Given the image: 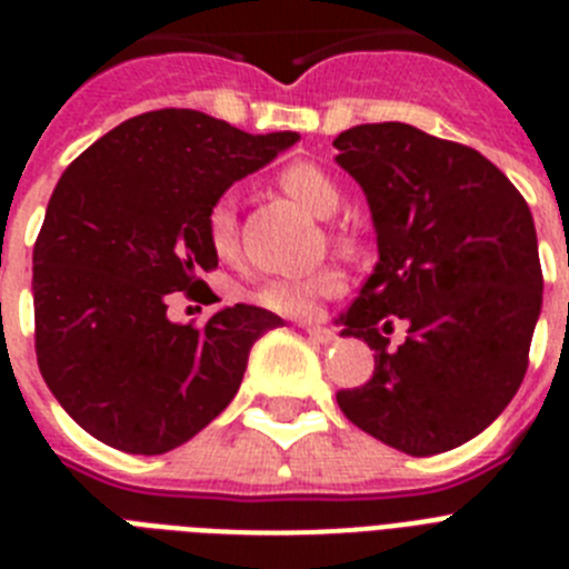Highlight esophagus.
<instances>
[{
  "label": "esophagus",
  "instance_id": "34e87169",
  "mask_svg": "<svg viewBox=\"0 0 569 569\" xmlns=\"http://www.w3.org/2000/svg\"><path fill=\"white\" fill-rule=\"evenodd\" d=\"M305 333H308L313 341H319V345H330V341L336 339L333 330L321 328V325H305Z\"/></svg>",
  "mask_w": 569,
  "mask_h": 569
}]
</instances>
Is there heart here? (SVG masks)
Returning a JSON list of instances; mask_svg holds the SVG:
<instances>
[{"label": "heart", "instance_id": "1", "mask_svg": "<svg viewBox=\"0 0 569 569\" xmlns=\"http://www.w3.org/2000/svg\"><path fill=\"white\" fill-rule=\"evenodd\" d=\"M276 184L284 193L299 202L301 208L310 210L319 219H328L336 213L341 202V190L336 184L333 176L325 168L305 159L288 162L276 173ZM204 233H208V244L219 259H233L239 250V224H236V210L228 199L210 204L208 216H204ZM330 241L345 253H356L361 248L359 230L347 228V224H333L328 230ZM345 290V273L339 264H321L308 276H279V279H268L259 284L253 293V301L259 308L270 310V313L288 316V319H308L319 310V305L330 296H339Z\"/></svg>", "mask_w": 569, "mask_h": 569}]
</instances>
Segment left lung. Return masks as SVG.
<instances>
[{
  "mask_svg": "<svg viewBox=\"0 0 569 569\" xmlns=\"http://www.w3.org/2000/svg\"><path fill=\"white\" fill-rule=\"evenodd\" d=\"M333 148L379 241V264L339 316L341 336L376 350L373 376L336 401L401 453L453 450L496 421L530 365L545 288L532 213L479 150L413 124H356ZM396 320L408 339L390 351Z\"/></svg>",
  "mask_w": 569,
  "mask_h": 569,
  "instance_id": "8db88e82",
  "label": "left lung"
}]
</instances>
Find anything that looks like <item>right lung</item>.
<instances>
[{
    "label": "right lung",
    "mask_w": 569,
    "mask_h": 569,
    "mask_svg": "<svg viewBox=\"0 0 569 569\" xmlns=\"http://www.w3.org/2000/svg\"><path fill=\"white\" fill-rule=\"evenodd\" d=\"M299 136H250L188 108L133 116L68 164L33 244V321L44 385L82 430L136 456L193 439L236 396L259 336L256 305L173 325L219 264L204 216Z\"/></svg>",
    "instance_id": "obj_1"
}]
</instances>
